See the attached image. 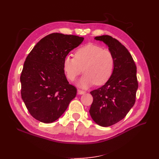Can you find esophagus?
I'll return each instance as SVG.
<instances>
[{"label":"esophagus","instance_id":"obj_1","mask_svg":"<svg viewBox=\"0 0 159 159\" xmlns=\"http://www.w3.org/2000/svg\"><path fill=\"white\" fill-rule=\"evenodd\" d=\"M77 93H78V94H79V95H82V94H84V93H85V92H84V91H83V90L78 89V91H77Z\"/></svg>","mask_w":159,"mask_h":159}]
</instances>
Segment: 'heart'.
<instances>
[{
  "label": "heart",
  "mask_w": 159,
  "mask_h": 159,
  "mask_svg": "<svg viewBox=\"0 0 159 159\" xmlns=\"http://www.w3.org/2000/svg\"><path fill=\"white\" fill-rule=\"evenodd\" d=\"M114 67L113 54L93 43L80 47L74 53V58L66 56L63 63L66 77L71 81L75 79L83 69L85 74L77 83L82 88H87L95 83L98 85L106 83L112 76Z\"/></svg>",
  "instance_id": "obj_1"
}]
</instances>
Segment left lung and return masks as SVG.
<instances>
[{
	"instance_id": "left-lung-1",
	"label": "left lung",
	"mask_w": 159,
	"mask_h": 159,
	"mask_svg": "<svg viewBox=\"0 0 159 159\" xmlns=\"http://www.w3.org/2000/svg\"><path fill=\"white\" fill-rule=\"evenodd\" d=\"M94 39L105 43L115 59L111 79L90 92L93 98L90 116L98 125L107 127L124 119L134 104L138 89L137 67L130 53L116 39L102 35Z\"/></svg>"
}]
</instances>
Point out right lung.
Here are the masks:
<instances>
[{
  "mask_svg": "<svg viewBox=\"0 0 159 159\" xmlns=\"http://www.w3.org/2000/svg\"><path fill=\"white\" fill-rule=\"evenodd\" d=\"M84 38L52 33L37 43L24 63L20 76L21 96L31 116L52 123L62 116L76 89L69 84L63 68V59Z\"/></svg>",
  "mask_w": 159,
  "mask_h": 159,
  "instance_id": "obj_1",
  "label": "right lung"
}]
</instances>
